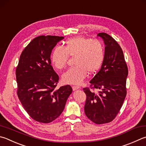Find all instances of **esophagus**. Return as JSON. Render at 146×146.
<instances>
[{
    "label": "esophagus",
    "mask_w": 146,
    "mask_h": 146,
    "mask_svg": "<svg viewBox=\"0 0 146 146\" xmlns=\"http://www.w3.org/2000/svg\"><path fill=\"white\" fill-rule=\"evenodd\" d=\"M72 88H73V91H76V90H77V89H80V87H79L78 86H73L72 87Z\"/></svg>",
    "instance_id": "obj_1"
}]
</instances>
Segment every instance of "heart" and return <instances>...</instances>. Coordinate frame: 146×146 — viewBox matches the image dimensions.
Wrapping results in <instances>:
<instances>
[{
  "label": "heart",
  "mask_w": 146,
  "mask_h": 146,
  "mask_svg": "<svg viewBox=\"0 0 146 146\" xmlns=\"http://www.w3.org/2000/svg\"><path fill=\"white\" fill-rule=\"evenodd\" d=\"M70 57H74L75 66L63 74L62 80L66 84H79L86 77L87 72L92 74L100 68L105 57V47L98 39L75 37L66 41L64 47H55L51 61L55 68L62 70Z\"/></svg>",
  "instance_id": "b5f03b06"
}]
</instances>
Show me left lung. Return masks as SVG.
<instances>
[{"label":"left lung","instance_id":"8db88e82","mask_svg":"<svg viewBox=\"0 0 146 146\" xmlns=\"http://www.w3.org/2000/svg\"><path fill=\"white\" fill-rule=\"evenodd\" d=\"M105 44L102 67L90 81V87H84L86 94L84 111L93 123L101 124L112 121L123 106L126 96L128 66L121 46L112 36L99 33ZM94 89L99 91L95 94Z\"/></svg>","mask_w":146,"mask_h":146}]
</instances>
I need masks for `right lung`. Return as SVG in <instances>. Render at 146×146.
<instances>
[{
    "label": "right lung",
    "instance_id": "right-lung-1",
    "mask_svg": "<svg viewBox=\"0 0 146 146\" xmlns=\"http://www.w3.org/2000/svg\"><path fill=\"white\" fill-rule=\"evenodd\" d=\"M64 37L40 36L23 50L16 69L17 94L31 118L49 123L64 110L72 92L70 85L56 89L59 77L51 66L52 50Z\"/></svg>",
    "mask_w": 146,
    "mask_h": 146
}]
</instances>
